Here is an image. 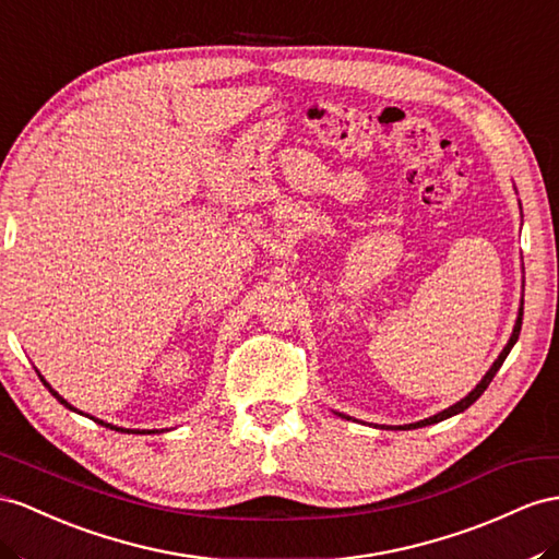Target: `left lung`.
<instances>
[{"instance_id": "8db88e82", "label": "left lung", "mask_w": 559, "mask_h": 559, "mask_svg": "<svg viewBox=\"0 0 559 559\" xmlns=\"http://www.w3.org/2000/svg\"><path fill=\"white\" fill-rule=\"evenodd\" d=\"M520 331H522V311H520L518 321H514V328H512V335H510V340H508V345L503 347V352L498 354V359H496V361H493V366L489 368V373H486V376L479 380V384H477L475 390H472V392H469L465 399H461V402H457V404H453V406H449V408H443L441 413H437V416H432V418H425V420H420V423L402 425V427H396V429H416V427H425V425H435V423H441V420H447V418H451V416H457V413H463L465 408H469V406L475 404L477 399L484 394V390L489 388L491 380H493V376L498 373V368L503 366V361L508 359L510 349L514 347V342H518V337H520Z\"/></svg>"}]
</instances>
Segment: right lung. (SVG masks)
<instances>
[{
  "mask_svg": "<svg viewBox=\"0 0 559 559\" xmlns=\"http://www.w3.org/2000/svg\"><path fill=\"white\" fill-rule=\"evenodd\" d=\"M37 376H39V373H37ZM39 380H41V382H45V388H47V390H49V392H51V394H53L56 399H59V402H61V404H63L66 408H70V411H78L75 406H70V404L66 402V399H63V396H61L59 392H56V390L51 388V384H49V382H47L45 378H41V376H39ZM90 418H92V416H90ZM92 420H96V418H92ZM96 423H102V425H106V427H110V429H120V432H127V435H146V429H141V432H139V429H124V427H116V425H110V423H104V420H96ZM148 435H151V432H148Z\"/></svg>",
  "mask_w": 559,
  "mask_h": 559,
  "instance_id": "1",
  "label": "right lung"
}]
</instances>
